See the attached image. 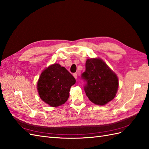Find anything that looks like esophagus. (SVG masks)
Segmentation results:
<instances>
[{
	"label": "esophagus",
	"instance_id": "obj_1",
	"mask_svg": "<svg viewBox=\"0 0 149 149\" xmlns=\"http://www.w3.org/2000/svg\"><path fill=\"white\" fill-rule=\"evenodd\" d=\"M73 77H74V78H75V79H77V78H78V75H77V73H74V74H73Z\"/></svg>",
	"mask_w": 149,
	"mask_h": 149
}]
</instances>
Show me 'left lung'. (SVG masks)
I'll use <instances>...</instances> for the list:
<instances>
[{
	"mask_svg": "<svg viewBox=\"0 0 149 149\" xmlns=\"http://www.w3.org/2000/svg\"><path fill=\"white\" fill-rule=\"evenodd\" d=\"M81 77L86 81L84 90L92 102L99 106L113 100L118 92V78L100 58L88 59Z\"/></svg>",
	"mask_w": 149,
	"mask_h": 149,
	"instance_id": "8db88e82",
	"label": "left lung"
}]
</instances>
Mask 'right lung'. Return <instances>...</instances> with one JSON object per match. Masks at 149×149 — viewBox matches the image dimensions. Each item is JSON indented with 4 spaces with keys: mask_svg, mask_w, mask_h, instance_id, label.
<instances>
[{
    "mask_svg": "<svg viewBox=\"0 0 149 149\" xmlns=\"http://www.w3.org/2000/svg\"><path fill=\"white\" fill-rule=\"evenodd\" d=\"M76 80L64 67L55 63L45 68L40 76L37 90L40 99L51 107L64 104Z\"/></svg>",
    "mask_w": 149,
    "mask_h": 149,
    "instance_id": "obj_1",
    "label": "right lung"
}]
</instances>
